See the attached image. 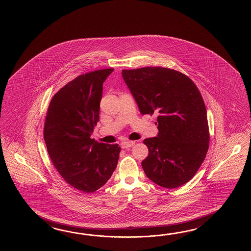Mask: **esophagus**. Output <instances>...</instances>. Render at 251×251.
Wrapping results in <instances>:
<instances>
[{"mask_svg": "<svg viewBox=\"0 0 251 251\" xmlns=\"http://www.w3.org/2000/svg\"><path fill=\"white\" fill-rule=\"evenodd\" d=\"M134 144H135L134 141H126V142L122 143L121 146H122L123 149H126V148H129V147H132Z\"/></svg>", "mask_w": 251, "mask_h": 251, "instance_id": "obj_1", "label": "esophagus"}]
</instances>
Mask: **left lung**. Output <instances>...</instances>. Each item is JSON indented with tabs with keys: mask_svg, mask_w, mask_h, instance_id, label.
Listing matches in <instances>:
<instances>
[{
	"mask_svg": "<svg viewBox=\"0 0 251 251\" xmlns=\"http://www.w3.org/2000/svg\"><path fill=\"white\" fill-rule=\"evenodd\" d=\"M142 115H156L159 133L145 139L149 154L145 175L160 187L189 181L202 165L210 141L206 108L193 80L176 70L144 67L122 70Z\"/></svg>",
	"mask_w": 251,
	"mask_h": 251,
	"instance_id": "8db88e82",
	"label": "left lung"
}]
</instances>
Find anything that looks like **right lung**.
<instances>
[{"label":"right lung","instance_id":"obj_1","mask_svg":"<svg viewBox=\"0 0 251 251\" xmlns=\"http://www.w3.org/2000/svg\"><path fill=\"white\" fill-rule=\"evenodd\" d=\"M114 69L79 75L53 95L45 119L48 155L67 184L93 193L103 187L118 165V144L91 138L100 120L103 82Z\"/></svg>","mask_w":251,"mask_h":251}]
</instances>
